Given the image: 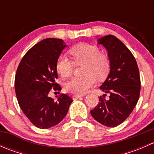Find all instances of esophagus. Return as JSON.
Listing matches in <instances>:
<instances>
[{
	"mask_svg": "<svg viewBox=\"0 0 154 154\" xmlns=\"http://www.w3.org/2000/svg\"><path fill=\"white\" fill-rule=\"evenodd\" d=\"M83 96H84V94H74V95L72 96V98L74 99V100H77V99L83 97Z\"/></svg>",
	"mask_w": 154,
	"mask_h": 154,
	"instance_id": "obj_1",
	"label": "esophagus"
}]
</instances>
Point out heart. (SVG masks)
I'll use <instances>...</instances> for the list:
<instances>
[{"label": "heart", "mask_w": 154, "mask_h": 154, "mask_svg": "<svg viewBox=\"0 0 154 154\" xmlns=\"http://www.w3.org/2000/svg\"><path fill=\"white\" fill-rule=\"evenodd\" d=\"M70 54L77 64H85L83 77H74L65 85L66 91L83 94L88 91L97 80H103L109 71V60L100 53L98 47L87 43H80L70 50ZM58 74L63 78L72 74L74 63L65 56H60L56 65Z\"/></svg>", "instance_id": "1"}]
</instances>
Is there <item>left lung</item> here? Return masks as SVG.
Wrapping results in <instances>:
<instances>
[{
  "instance_id": "obj_1",
  "label": "left lung",
  "mask_w": 154,
  "mask_h": 154,
  "mask_svg": "<svg viewBox=\"0 0 154 154\" xmlns=\"http://www.w3.org/2000/svg\"><path fill=\"white\" fill-rule=\"evenodd\" d=\"M97 44L106 49L109 60V73L100 86L109 94L108 100L103 94L91 115L97 122L109 127L121 125L136 106L140 94L141 83L137 63L130 50L112 35L97 39Z\"/></svg>"
}]
</instances>
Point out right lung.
Here are the masks:
<instances>
[{"label":"right lung","instance_id":"1","mask_svg":"<svg viewBox=\"0 0 154 154\" xmlns=\"http://www.w3.org/2000/svg\"><path fill=\"white\" fill-rule=\"evenodd\" d=\"M66 47L64 41L48 38L31 48L16 71L15 89L18 104L31 123L40 129L58 125L67 114L72 99L66 94L57 100L48 96L51 88L61 90L55 82L57 61Z\"/></svg>","mask_w":154,"mask_h":154}]
</instances>
